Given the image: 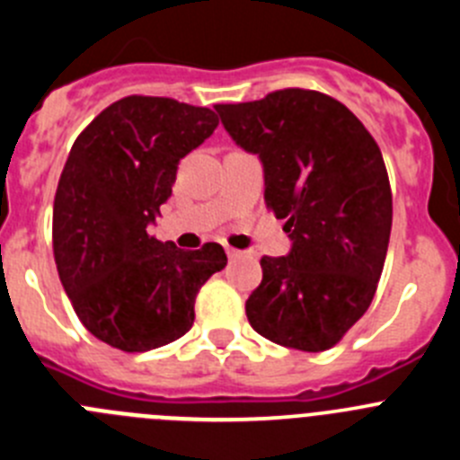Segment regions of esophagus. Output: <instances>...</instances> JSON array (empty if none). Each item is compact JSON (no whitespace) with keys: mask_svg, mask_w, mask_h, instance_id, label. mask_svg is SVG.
Wrapping results in <instances>:
<instances>
[{"mask_svg":"<svg viewBox=\"0 0 460 460\" xmlns=\"http://www.w3.org/2000/svg\"><path fill=\"white\" fill-rule=\"evenodd\" d=\"M227 251V258L233 260H242V258H246V253H243V251H237V249H226Z\"/></svg>","mask_w":460,"mask_h":460,"instance_id":"obj_1","label":"esophagus"}]
</instances>
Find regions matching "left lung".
Returning <instances> with one entry per match:
<instances>
[{
	"label": "left lung",
	"mask_w": 460,
	"mask_h": 460,
	"mask_svg": "<svg viewBox=\"0 0 460 460\" xmlns=\"http://www.w3.org/2000/svg\"><path fill=\"white\" fill-rule=\"evenodd\" d=\"M214 108L239 147L262 158L267 209L292 239L290 255L260 260L246 318L283 348L329 350L368 311L387 258L392 186L380 147L315 89Z\"/></svg>",
	"instance_id": "left-lung-1"
}]
</instances>
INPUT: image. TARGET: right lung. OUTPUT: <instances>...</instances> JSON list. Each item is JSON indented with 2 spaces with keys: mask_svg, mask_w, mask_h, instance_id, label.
<instances>
[{
  "mask_svg": "<svg viewBox=\"0 0 460 460\" xmlns=\"http://www.w3.org/2000/svg\"><path fill=\"white\" fill-rule=\"evenodd\" d=\"M217 126L209 108L133 93L93 117L68 152L52 211L57 271L80 323L117 350L184 336L200 288L227 265L221 243L184 251L147 233L180 158Z\"/></svg>",
  "mask_w": 460,
  "mask_h": 460,
  "instance_id": "1",
  "label": "right lung"
}]
</instances>
